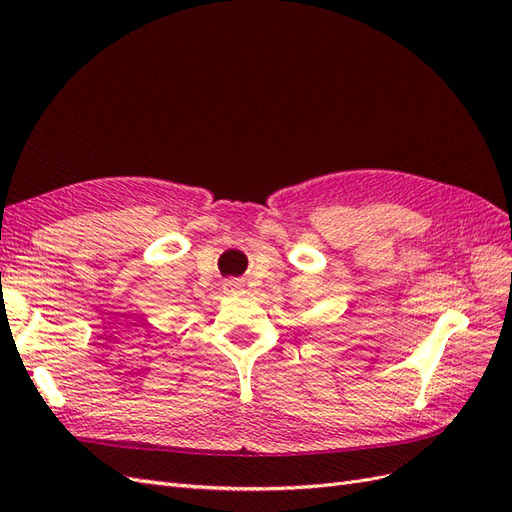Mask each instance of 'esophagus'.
Wrapping results in <instances>:
<instances>
[{"mask_svg": "<svg viewBox=\"0 0 512 512\" xmlns=\"http://www.w3.org/2000/svg\"><path fill=\"white\" fill-rule=\"evenodd\" d=\"M224 290L226 292H241L243 284H241V280H226L224 282Z\"/></svg>", "mask_w": 512, "mask_h": 512, "instance_id": "34e87169", "label": "esophagus"}]
</instances>
